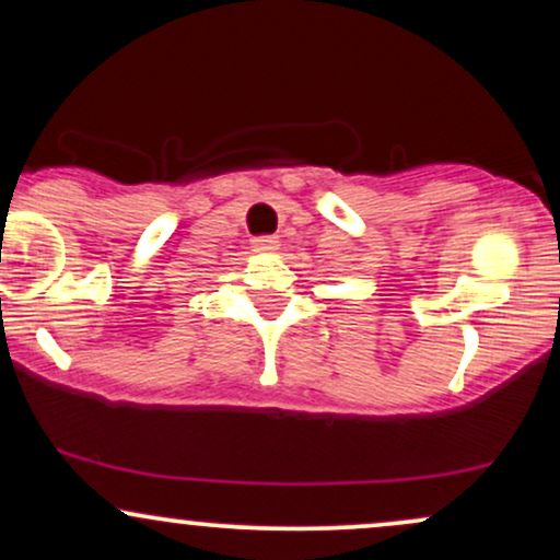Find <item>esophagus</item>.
I'll return each mask as SVG.
<instances>
[{
    "mask_svg": "<svg viewBox=\"0 0 560 560\" xmlns=\"http://www.w3.org/2000/svg\"><path fill=\"white\" fill-rule=\"evenodd\" d=\"M279 247V236H258V240H253V253H273Z\"/></svg>",
    "mask_w": 560,
    "mask_h": 560,
    "instance_id": "esophagus-1",
    "label": "esophagus"
}]
</instances>
